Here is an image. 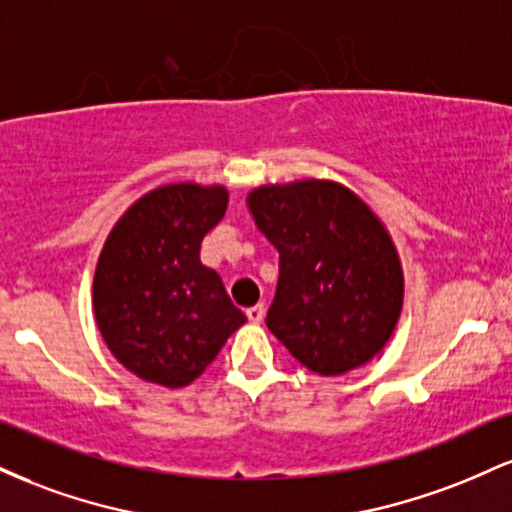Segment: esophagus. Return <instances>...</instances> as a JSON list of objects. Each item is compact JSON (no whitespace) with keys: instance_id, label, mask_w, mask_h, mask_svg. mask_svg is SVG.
<instances>
[{"instance_id":"obj_1","label":"esophagus","mask_w":512,"mask_h":512,"mask_svg":"<svg viewBox=\"0 0 512 512\" xmlns=\"http://www.w3.org/2000/svg\"><path fill=\"white\" fill-rule=\"evenodd\" d=\"M245 315H248L250 322H262V317H264V305H262V303L252 305V308L245 310Z\"/></svg>"}]
</instances>
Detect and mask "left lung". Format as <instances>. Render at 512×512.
Here are the masks:
<instances>
[{
	"label": "left lung",
	"mask_w": 512,
	"mask_h": 512,
	"mask_svg": "<svg viewBox=\"0 0 512 512\" xmlns=\"http://www.w3.org/2000/svg\"><path fill=\"white\" fill-rule=\"evenodd\" d=\"M279 250L269 332L320 375L368 363L395 332L404 276L390 233L349 187L332 180L264 185L248 195Z\"/></svg>",
	"instance_id": "1"
}]
</instances>
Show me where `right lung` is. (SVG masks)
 <instances>
[{"label":"right lung","mask_w":512,"mask_h":512,"mask_svg":"<svg viewBox=\"0 0 512 512\" xmlns=\"http://www.w3.org/2000/svg\"><path fill=\"white\" fill-rule=\"evenodd\" d=\"M228 190L175 182L146 192L115 223L93 276V313L134 375L185 387L245 322L199 248L223 219Z\"/></svg>","instance_id":"add662e5"}]
</instances>
